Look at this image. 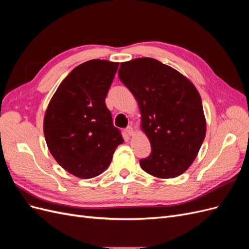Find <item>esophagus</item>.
Returning <instances> with one entry per match:
<instances>
[{
	"mask_svg": "<svg viewBox=\"0 0 249 249\" xmlns=\"http://www.w3.org/2000/svg\"><path fill=\"white\" fill-rule=\"evenodd\" d=\"M125 133L129 135V136H132L133 135V133H134V131H133V126L132 125H127L126 127H125Z\"/></svg>",
	"mask_w": 249,
	"mask_h": 249,
	"instance_id": "1",
	"label": "esophagus"
}]
</instances>
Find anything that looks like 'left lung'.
Returning <instances> with one entry per match:
<instances>
[{
    "label": "left lung",
    "instance_id": "8db88e82",
    "mask_svg": "<svg viewBox=\"0 0 249 249\" xmlns=\"http://www.w3.org/2000/svg\"><path fill=\"white\" fill-rule=\"evenodd\" d=\"M118 77L137 100L142 129L152 153L140 166L149 175L171 178L193 163L206 136L200 95L192 83L153 58L120 63Z\"/></svg>",
    "mask_w": 249,
    "mask_h": 249
}]
</instances>
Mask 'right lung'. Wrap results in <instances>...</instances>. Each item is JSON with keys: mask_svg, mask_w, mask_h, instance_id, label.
<instances>
[{"mask_svg": "<svg viewBox=\"0 0 249 249\" xmlns=\"http://www.w3.org/2000/svg\"><path fill=\"white\" fill-rule=\"evenodd\" d=\"M117 69L118 63L99 59L80 64L59 85L47 109L43 132L50 152L78 178L101 175L124 142L105 103Z\"/></svg>", "mask_w": 249, "mask_h": 249, "instance_id": "right-lung-1", "label": "right lung"}]
</instances>
